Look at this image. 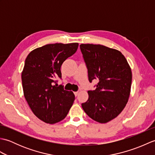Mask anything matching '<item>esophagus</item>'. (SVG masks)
<instances>
[{
	"instance_id": "esophagus-1",
	"label": "esophagus",
	"mask_w": 155,
	"mask_h": 155,
	"mask_svg": "<svg viewBox=\"0 0 155 155\" xmlns=\"http://www.w3.org/2000/svg\"><path fill=\"white\" fill-rule=\"evenodd\" d=\"M74 95L76 97L77 96H78V92L77 91V92H74Z\"/></svg>"
}]
</instances>
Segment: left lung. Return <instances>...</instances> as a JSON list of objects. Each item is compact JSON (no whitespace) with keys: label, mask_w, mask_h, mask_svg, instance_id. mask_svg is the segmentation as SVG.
<instances>
[{"label":"left lung","mask_w":155,"mask_h":155,"mask_svg":"<svg viewBox=\"0 0 155 155\" xmlns=\"http://www.w3.org/2000/svg\"><path fill=\"white\" fill-rule=\"evenodd\" d=\"M81 51L88 69V80H97L96 89L88 91L82 104L92 119L107 123L126 106L130 93L132 72L126 58L116 49L101 45L81 44Z\"/></svg>","instance_id":"left-lung-1"}]
</instances>
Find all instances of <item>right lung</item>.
I'll list each match as a JSON object with an SVG mask.
<instances>
[{
    "instance_id": "obj_1",
    "label": "right lung",
    "mask_w": 155,
    "mask_h": 155,
    "mask_svg": "<svg viewBox=\"0 0 155 155\" xmlns=\"http://www.w3.org/2000/svg\"><path fill=\"white\" fill-rule=\"evenodd\" d=\"M78 43L46 45L34 49L27 56L22 72L23 93L32 113L46 123L63 120L74 101L72 91L57 87L61 67L77 51Z\"/></svg>"
}]
</instances>
